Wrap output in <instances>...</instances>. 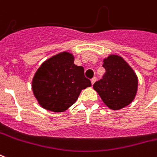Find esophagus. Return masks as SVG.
Listing matches in <instances>:
<instances>
[{"instance_id": "obj_1", "label": "esophagus", "mask_w": 157, "mask_h": 157, "mask_svg": "<svg viewBox=\"0 0 157 157\" xmlns=\"http://www.w3.org/2000/svg\"><path fill=\"white\" fill-rule=\"evenodd\" d=\"M96 82V77H93V78L91 79V84L92 85H93Z\"/></svg>"}]
</instances>
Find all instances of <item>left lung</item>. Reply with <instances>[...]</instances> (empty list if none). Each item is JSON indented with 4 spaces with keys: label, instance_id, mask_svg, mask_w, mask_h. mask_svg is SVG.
Masks as SVG:
<instances>
[{
    "label": "left lung",
    "instance_id": "left-lung-1",
    "mask_svg": "<svg viewBox=\"0 0 157 157\" xmlns=\"http://www.w3.org/2000/svg\"><path fill=\"white\" fill-rule=\"evenodd\" d=\"M103 62L105 72L101 80L95 82L94 90L110 109L119 110L134 100L137 91V76L119 56H109Z\"/></svg>",
    "mask_w": 157,
    "mask_h": 157
}]
</instances>
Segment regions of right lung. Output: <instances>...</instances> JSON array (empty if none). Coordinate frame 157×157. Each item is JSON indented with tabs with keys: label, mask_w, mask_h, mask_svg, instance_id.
Instances as JSON below:
<instances>
[{
	"label": "right lung",
	"mask_w": 157,
	"mask_h": 157,
	"mask_svg": "<svg viewBox=\"0 0 157 157\" xmlns=\"http://www.w3.org/2000/svg\"><path fill=\"white\" fill-rule=\"evenodd\" d=\"M90 85L84 68L74 64L72 54L61 52L39 67L32 81V90L43 108L61 112L71 106L82 90Z\"/></svg>",
	"instance_id": "obj_1"
}]
</instances>
